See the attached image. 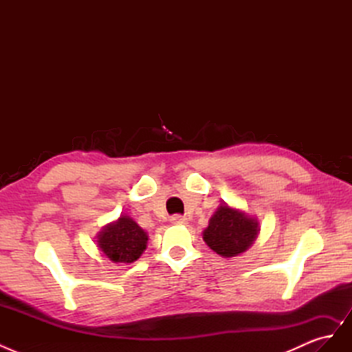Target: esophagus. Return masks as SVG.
Wrapping results in <instances>:
<instances>
[{"mask_svg": "<svg viewBox=\"0 0 352 352\" xmlns=\"http://www.w3.org/2000/svg\"><path fill=\"white\" fill-rule=\"evenodd\" d=\"M170 221H172L173 225H186V223H188V219H186L185 216H179V214H176V216H172V219H170Z\"/></svg>", "mask_w": 352, "mask_h": 352, "instance_id": "1", "label": "esophagus"}]
</instances>
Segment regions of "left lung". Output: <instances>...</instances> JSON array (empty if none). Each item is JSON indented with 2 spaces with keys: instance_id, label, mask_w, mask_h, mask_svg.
Here are the masks:
<instances>
[{
  "instance_id": "8db88e82",
  "label": "left lung",
  "mask_w": 352,
  "mask_h": 352,
  "mask_svg": "<svg viewBox=\"0 0 352 352\" xmlns=\"http://www.w3.org/2000/svg\"><path fill=\"white\" fill-rule=\"evenodd\" d=\"M260 232L258 221L243 211L220 204L202 232V239L221 257H236L247 251Z\"/></svg>"
}]
</instances>
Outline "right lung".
<instances>
[{"label":"right lung","mask_w":352,"mask_h":352,"mask_svg":"<svg viewBox=\"0 0 352 352\" xmlns=\"http://www.w3.org/2000/svg\"><path fill=\"white\" fill-rule=\"evenodd\" d=\"M98 247L113 263H133L146 248L148 235L129 216H120L97 236Z\"/></svg>","instance_id":"add662e5"}]
</instances>
